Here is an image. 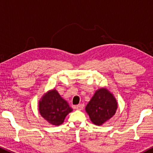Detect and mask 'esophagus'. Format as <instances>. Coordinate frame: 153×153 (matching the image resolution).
I'll return each mask as SVG.
<instances>
[{"label":"esophagus","instance_id":"esophagus-1","mask_svg":"<svg viewBox=\"0 0 153 153\" xmlns=\"http://www.w3.org/2000/svg\"><path fill=\"white\" fill-rule=\"evenodd\" d=\"M75 108H76V109H78L79 111H81L83 109L84 105L83 104H78V105H77Z\"/></svg>","mask_w":153,"mask_h":153}]
</instances>
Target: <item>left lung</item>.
<instances>
[{
  "instance_id": "obj_1",
  "label": "left lung",
  "mask_w": 153,
  "mask_h": 153,
  "mask_svg": "<svg viewBox=\"0 0 153 153\" xmlns=\"http://www.w3.org/2000/svg\"><path fill=\"white\" fill-rule=\"evenodd\" d=\"M118 103L114 95L106 88L96 91L87 106L85 111L92 123L101 126L115 114Z\"/></svg>"
}]
</instances>
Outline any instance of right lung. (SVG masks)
I'll list each match as a JSON object with an SVG mask.
<instances>
[{"mask_svg":"<svg viewBox=\"0 0 153 153\" xmlns=\"http://www.w3.org/2000/svg\"><path fill=\"white\" fill-rule=\"evenodd\" d=\"M73 111L68 103L61 97L56 89L47 91L39 101V111L50 124L59 126L66 116Z\"/></svg>","mask_w":153,"mask_h":153,"instance_id":"1","label":"right lung"}]
</instances>
